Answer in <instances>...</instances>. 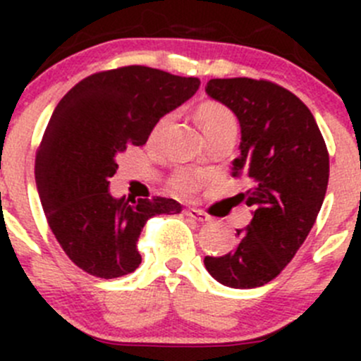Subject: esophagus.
I'll list each match as a JSON object with an SVG mask.
<instances>
[{"instance_id":"1","label":"esophagus","mask_w":361,"mask_h":361,"mask_svg":"<svg viewBox=\"0 0 361 361\" xmlns=\"http://www.w3.org/2000/svg\"><path fill=\"white\" fill-rule=\"evenodd\" d=\"M183 213L187 214L188 218H192V220H197V221H209V214L204 213V211H201V209H185Z\"/></svg>"}]
</instances>
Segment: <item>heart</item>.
Segmentation results:
<instances>
[{"instance_id":"b5f03b06","label":"heart","mask_w":361,"mask_h":361,"mask_svg":"<svg viewBox=\"0 0 361 361\" xmlns=\"http://www.w3.org/2000/svg\"><path fill=\"white\" fill-rule=\"evenodd\" d=\"M197 116L202 123V129L206 133V136L211 134H216L220 130L234 129L238 130V120L235 115L228 106H225L224 103H218V101H204L199 104L197 108ZM167 122V116L159 120V123L155 126L154 133L157 134L164 127V123ZM202 183V174L197 169H192V167H180V169L174 171L169 178V188L176 194L181 195H190L201 187Z\"/></svg>"}]
</instances>
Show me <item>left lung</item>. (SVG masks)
<instances>
[{
	"instance_id": "8db88e82",
	"label": "left lung",
	"mask_w": 361,
	"mask_h": 361,
	"mask_svg": "<svg viewBox=\"0 0 361 361\" xmlns=\"http://www.w3.org/2000/svg\"><path fill=\"white\" fill-rule=\"evenodd\" d=\"M206 92L241 123V157L231 174L250 180L241 197L253 207V218L238 228L234 250L206 257L204 265L221 285L257 288L292 262L311 232L329 185V150L309 108L278 83L213 78Z\"/></svg>"
}]
</instances>
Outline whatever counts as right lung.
<instances>
[{"label":"right lung","mask_w":361,"mask_h":361,"mask_svg":"<svg viewBox=\"0 0 361 361\" xmlns=\"http://www.w3.org/2000/svg\"><path fill=\"white\" fill-rule=\"evenodd\" d=\"M201 80L148 66L94 73L59 101L36 152L35 176L50 231L69 260L96 278L136 271L141 231L174 199L111 197L116 157L143 147L160 116L197 92Z\"/></svg>","instance_id":"obj_1"}]
</instances>
